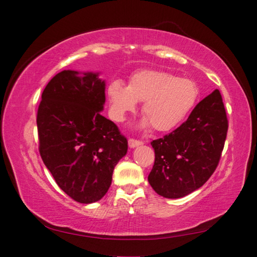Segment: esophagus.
<instances>
[{
    "instance_id": "obj_1",
    "label": "esophagus",
    "mask_w": 257,
    "mask_h": 257,
    "mask_svg": "<svg viewBox=\"0 0 257 257\" xmlns=\"http://www.w3.org/2000/svg\"><path fill=\"white\" fill-rule=\"evenodd\" d=\"M128 144H129L130 147H132V149H134V147H136V146L143 145V142L142 141H137V139H135V138H130L129 141H128Z\"/></svg>"
}]
</instances>
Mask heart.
Listing matches in <instances>:
<instances>
[{
	"mask_svg": "<svg viewBox=\"0 0 257 257\" xmlns=\"http://www.w3.org/2000/svg\"><path fill=\"white\" fill-rule=\"evenodd\" d=\"M106 94L110 113L115 121L122 122L128 113L136 110L137 102H143V127L152 124L158 132H168L193 108L198 87L193 80L172 73L142 70L134 73L128 86L120 80L111 81Z\"/></svg>",
	"mask_w": 257,
	"mask_h": 257,
	"instance_id": "1",
	"label": "heart"
}]
</instances>
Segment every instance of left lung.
Returning a JSON list of instances; mask_svg holds the SVG:
<instances>
[{"label": "left lung", "instance_id": "obj_1", "mask_svg": "<svg viewBox=\"0 0 257 257\" xmlns=\"http://www.w3.org/2000/svg\"><path fill=\"white\" fill-rule=\"evenodd\" d=\"M228 119L220 92L199 102L180 127L151 143L155 152L149 182L165 198H180L215 171L227 138Z\"/></svg>", "mask_w": 257, "mask_h": 257}]
</instances>
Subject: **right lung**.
<instances>
[{"label":"right lung","mask_w":257,"mask_h":257,"mask_svg":"<svg viewBox=\"0 0 257 257\" xmlns=\"http://www.w3.org/2000/svg\"><path fill=\"white\" fill-rule=\"evenodd\" d=\"M105 82L98 73L63 70L43 90L37 111L40 154L58 186L73 201L97 202L128 142L101 114Z\"/></svg>","instance_id":"add662e5"}]
</instances>
